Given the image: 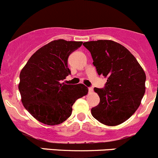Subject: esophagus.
Masks as SVG:
<instances>
[{"mask_svg": "<svg viewBox=\"0 0 158 158\" xmlns=\"http://www.w3.org/2000/svg\"><path fill=\"white\" fill-rule=\"evenodd\" d=\"M88 90H89V92H90V93H93V91H94V88L92 87H90L88 88Z\"/></svg>", "mask_w": 158, "mask_h": 158, "instance_id": "1", "label": "esophagus"}]
</instances>
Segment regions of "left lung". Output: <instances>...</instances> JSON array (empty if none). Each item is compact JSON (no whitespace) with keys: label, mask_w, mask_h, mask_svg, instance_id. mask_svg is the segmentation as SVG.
Segmentation results:
<instances>
[{"label":"left lung","mask_w":158,"mask_h":158,"mask_svg":"<svg viewBox=\"0 0 158 158\" xmlns=\"http://www.w3.org/2000/svg\"><path fill=\"white\" fill-rule=\"evenodd\" d=\"M83 45L90 52L98 75L107 78L104 88H94L100 103L91 109L92 116L107 126L122 124L134 114L144 95V71L131 53L117 42L98 40Z\"/></svg>","instance_id":"1"}]
</instances>
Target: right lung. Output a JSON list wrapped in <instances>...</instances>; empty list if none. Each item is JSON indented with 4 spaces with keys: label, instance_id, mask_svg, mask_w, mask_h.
I'll return each instance as SVG.
<instances>
[{
    "label": "right lung",
    "instance_id": "1",
    "mask_svg": "<svg viewBox=\"0 0 158 158\" xmlns=\"http://www.w3.org/2000/svg\"><path fill=\"white\" fill-rule=\"evenodd\" d=\"M82 43L53 40L37 50L21 70L18 86L21 101L40 122L48 125L63 123L71 115L74 102L88 92L82 84L62 83L71 74L68 57Z\"/></svg>",
    "mask_w": 158,
    "mask_h": 158
}]
</instances>
